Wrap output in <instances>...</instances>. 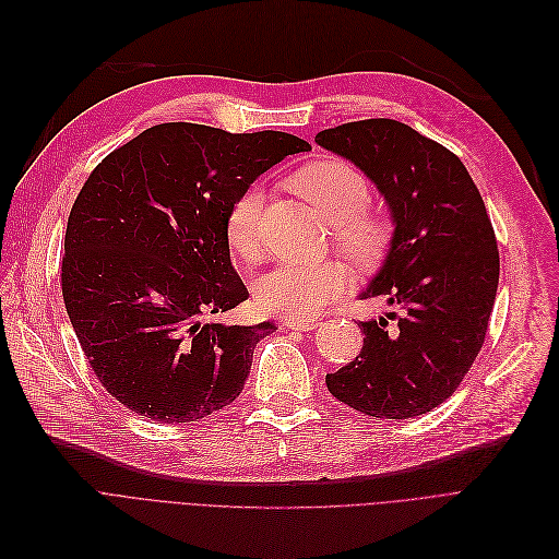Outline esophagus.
<instances>
[{
	"label": "esophagus",
	"mask_w": 559,
	"mask_h": 559,
	"mask_svg": "<svg viewBox=\"0 0 559 559\" xmlns=\"http://www.w3.org/2000/svg\"><path fill=\"white\" fill-rule=\"evenodd\" d=\"M282 328L284 330H300V332H309V330H316L321 328V321H300V318H294V321H282Z\"/></svg>",
	"instance_id": "1"
}]
</instances>
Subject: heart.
Here are the masks:
<instances>
[{
    "mask_svg": "<svg viewBox=\"0 0 559 559\" xmlns=\"http://www.w3.org/2000/svg\"><path fill=\"white\" fill-rule=\"evenodd\" d=\"M296 191L334 225L336 246L357 263L378 261L391 243V225L384 216L368 211L370 186L366 177L341 158H321L302 166L294 177ZM263 193L248 186L238 193L225 216V238L234 257L254 263L261 254ZM348 275L338 263L318 265L284 263L257 284V302L263 311L284 318H309L334 302Z\"/></svg>",
    "mask_w": 559,
    "mask_h": 559,
    "instance_id": "obj_1",
    "label": "heart"
}]
</instances>
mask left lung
<instances>
[{
  "instance_id": "obj_1",
  "label": "left lung",
  "mask_w": 559,
  "mask_h": 559,
  "mask_svg": "<svg viewBox=\"0 0 559 559\" xmlns=\"http://www.w3.org/2000/svg\"><path fill=\"white\" fill-rule=\"evenodd\" d=\"M316 143L376 181L395 221L384 269L361 294L393 311L361 323L359 357L328 389L368 416H420L457 391L485 343L500 275L487 206L460 156L405 122H345Z\"/></svg>"
}]
</instances>
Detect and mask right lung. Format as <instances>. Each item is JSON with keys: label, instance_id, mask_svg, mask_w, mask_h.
<instances>
[{"label": "right lung", "instance_id": "add662e5", "mask_svg": "<svg viewBox=\"0 0 559 559\" xmlns=\"http://www.w3.org/2000/svg\"><path fill=\"white\" fill-rule=\"evenodd\" d=\"M307 150L284 131L164 122L88 175L70 209L61 288L95 378L127 409L191 423L243 391L254 345L277 328L211 321L248 300L225 216L261 173Z\"/></svg>", "mask_w": 559, "mask_h": 559}]
</instances>
